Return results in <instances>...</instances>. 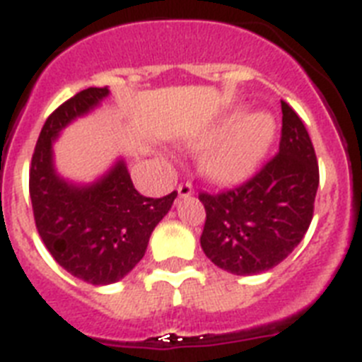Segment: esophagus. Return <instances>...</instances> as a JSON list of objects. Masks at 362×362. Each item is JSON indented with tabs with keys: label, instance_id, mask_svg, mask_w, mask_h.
<instances>
[{
	"label": "esophagus",
	"instance_id": "obj_1",
	"mask_svg": "<svg viewBox=\"0 0 362 362\" xmlns=\"http://www.w3.org/2000/svg\"><path fill=\"white\" fill-rule=\"evenodd\" d=\"M177 194L179 197H190L192 194H194V187H192V183H181L177 187Z\"/></svg>",
	"mask_w": 362,
	"mask_h": 362
}]
</instances>
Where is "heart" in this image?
Segmentation results:
<instances>
[{
	"mask_svg": "<svg viewBox=\"0 0 362 362\" xmlns=\"http://www.w3.org/2000/svg\"><path fill=\"white\" fill-rule=\"evenodd\" d=\"M216 141L201 158V170L216 183L233 185L250 177L276 139V119L268 112L243 116L235 110L199 137V145Z\"/></svg>",
	"mask_w": 362,
	"mask_h": 362,
	"instance_id": "b5f03b06",
	"label": "heart"
}]
</instances>
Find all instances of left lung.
<instances>
[{"instance_id": "8db88e82", "label": "left lung", "mask_w": 362, "mask_h": 362, "mask_svg": "<svg viewBox=\"0 0 362 362\" xmlns=\"http://www.w3.org/2000/svg\"><path fill=\"white\" fill-rule=\"evenodd\" d=\"M279 152L248 181L199 201L206 210L201 248L235 276L272 270L303 241L313 217L319 166L305 123L281 101Z\"/></svg>"}]
</instances>
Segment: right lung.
Returning <instances> with one entry per match:
<instances>
[{"mask_svg": "<svg viewBox=\"0 0 362 362\" xmlns=\"http://www.w3.org/2000/svg\"><path fill=\"white\" fill-rule=\"evenodd\" d=\"M107 95V86H90L50 114L37 137L28 179L34 221L47 250L69 274L95 286L117 283L141 261L153 228L177 196H141L123 159L90 185L59 177L54 168L56 137Z\"/></svg>", "mask_w": 362, "mask_h": 362, "instance_id": "1", "label": "right lung"}]
</instances>
